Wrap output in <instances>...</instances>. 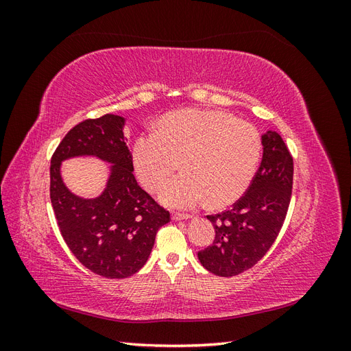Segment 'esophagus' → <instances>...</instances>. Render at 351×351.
Wrapping results in <instances>:
<instances>
[{"mask_svg": "<svg viewBox=\"0 0 351 351\" xmlns=\"http://www.w3.org/2000/svg\"><path fill=\"white\" fill-rule=\"evenodd\" d=\"M171 218H173L174 221H186V219L192 218V215H189V214H177V212H176V214L171 215Z\"/></svg>", "mask_w": 351, "mask_h": 351, "instance_id": "obj_1", "label": "esophagus"}]
</instances>
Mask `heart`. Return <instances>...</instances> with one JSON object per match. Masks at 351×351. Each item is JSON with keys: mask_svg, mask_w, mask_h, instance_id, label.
Masks as SVG:
<instances>
[{"mask_svg": "<svg viewBox=\"0 0 351 351\" xmlns=\"http://www.w3.org/2000/svg\"><path fill=\"white\" fill-rule=\"evenodd\" d=\"M262 155L259 132L236 115L214 110H180L167 114L159 129L137 137L133 164L141 183L158 190L180 167L159 199L171 208L212 206L239 200L253 182Z\"/></svg>", "mask_w": 351, "mask_h": 351, "instance_id": "obj_1", "label": "heart"}]
</instances>
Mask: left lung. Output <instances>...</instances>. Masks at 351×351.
Instances as JSON below:
<instances>
[{
	"mask_svg": "<svg viewBox=\"0 0 351 351\" xmlns=\"http://www.w3.org/2000/svg\"><path fill=\"white\" fill-rule=\"evenodd\" d=\"M261 167L247 192L230 210L208 215L215 240L197 253L202 267L218 277H234L256 265L277 239L293 187V158L282 137L262 134Z\"/></svg>",
	"mask_w": 351,
	"mask_h": 351,
	"instance_id": "8db88e82",
	"label": "left lung"
}]
</instances>
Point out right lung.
I'll return each instance as SVG.
<instances>
[{
  "label": "right lung",
  "mask_w": 351,
  "mask_h": 351,
  "mask_svg": "<svg viewBox=\"0 0 351 351\" xmlns=\"http://www.w3.org/2000/svg\"><path fill=\"white\" fill-rule=\"evenodd\" d=\"M125 119L105 114L84 120L64 136L51 159V204L61 236L79 262L105 278H127L152 252L156 231L169 212L137 184L124 137ZM90 156L110 164L103 192L95 198L73 194L60 176V164Z\"/></svg>",
  "instance_id": "obj_1"
}]
</instances>
